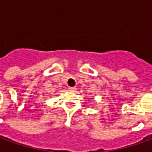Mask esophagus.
Returning <instances> with one entry per match:
<instances>
[{
  "label": "esophagus",
  "mask_w": 152,
  "mask_h": 152,
  "mask_svg": "<svg viewBox=\"0 0 152 152\" xmlns=\"http://www.w3.org/2000/svg\"><path fill=\"white\" fill-rule=\"evenodd\" d=\"M70 91H72V92H75L76 90V87H69V89H68Z\"/></svg>",
  "instance_id": "1"
}]
</instances>
